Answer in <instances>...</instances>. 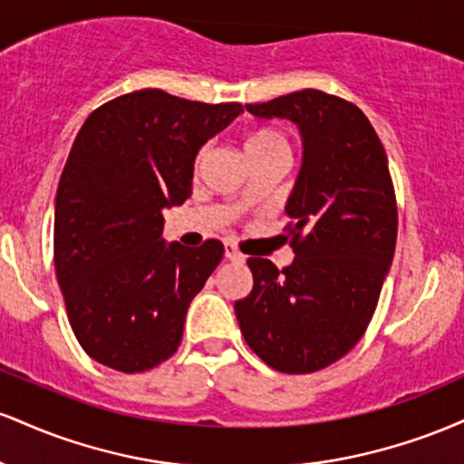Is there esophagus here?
Listing matches in <instances>:
<instances>
[{"label": "esophagus", "instance_id": "1", "mask_svg": "<svg viewBox=\"0 0 464 464\" xmlns=\"http://www.w3.org/2000/svg\"><path fill=\"white\" fill-rule=\"evenodd\" d=\"M225 257L231 259V262H244V255L233 244H225Z\"/></svg>", "mask_w": 464, "mask_h": 464}]
</instances>
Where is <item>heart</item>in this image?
I'll list each match as a JSON object with an SVG mask.
<instances>
[{
    "instance_id": "heart-1",
    "label": "heart",
    "mask_w": 464,
    "mask_h": 464,
    "mask_svg": "<svg viewBox=\"0 0 464 464\" xmlns=\"http://www.w3.org/2000/svg\"><path fill=\"white\" fill-rule=\"evenodd\" d=\"M244 146H246L248 157H253V154L275 150V148H285V141H284V137H281L279 132L273 129H257V130L248 132ZM202 154H205V150H200L198 161L202 159Z\"/></svg>"
}]
</instances>
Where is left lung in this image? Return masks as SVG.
I'll return each instance as SVG.
<instances>
[{
	"label": "left lung",
	"instance_id": "8db88e82",
	"mask_svg": "<svg viewBox=\"0 0 464 464\" xmlns=\"http://www.w3.org/2000/svg\"><path fill=\"white\" fill-rule=\"evenodd\" d=\"M246 111L296 124L303 163L285 205L295 262L279 270L250 257L253 290L236 301V316L248 347L275 371H321L364 335L391 270L397 200L388 157L358 106L318 89Z\"/></svg>",
	"mask_w": 464,
	"mask_h": 464
}]
</instances>
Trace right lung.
I'll use <instances>...</instances> for the list:
<instances>
[{
  "label": "right lung",
  "mask_w": 464,
  "mask_h": 464,
  "mask_svg": "<svg viewBox=\"0 0 464 464\" xmlns=\"http://www.w3.org/2000/svg\"><path fill=\"white\" fill-rule=\"evenodd\" d=\"M141 89L95 109L56 191L54 266L80 347L121 372L174 355L222 246L165 244L163 209L191 196L196 154L242 113Z\"/></svg>",
  "instance_id": "add662e5"
}]
</instances>
